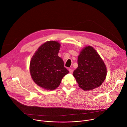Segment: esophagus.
Listing matches in <instances>:
<instances>
[{
	"instance_id": "34e87169",
	"label": "esophagus",
	"mask_w": 127,
	"mask_h": 127,
	"mask_svg": "<svg viewBox=\"0 0 127 127\" xmlns=\"http://www.w3.org/2000/svg\"><path fill=\"white\" fill-rule=\"evenodd\" d=\"M68 70H69L70 73H72V72H73V70H72L71 68H69V69H68Z\"/></svg>"
}]
</instances>
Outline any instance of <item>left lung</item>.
Wrapping results in <instances>:
<instances>
[{
	"mask_svg": "<svg viewBox=\"0 0 127 127\" xmlns=\"http://www.w3.org/2000/svg\"><path fill=\"white\" fill-rule=\"evenodd\" d=\"M78 64L73 75L81 88L85 91L90 90L102 85L106 77V66L92 46H86L81 50Z\"/></svg>",
	"mask_w": 127,
	"mask_h": 127,
	"instance_id": "1",
	"label": "left lung"
}]
</instances>
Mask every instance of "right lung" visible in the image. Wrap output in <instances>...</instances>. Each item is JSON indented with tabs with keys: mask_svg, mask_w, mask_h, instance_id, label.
<instances>
[{
	"mask_svg": "<svg viewBox=\"0 0 127 127\" xmlns=\"http://www.w3.org/2000/svg\"><path fill=\"white\" fill-rule=\"evenodd\" d=\"M60 44L49 41L41 45L31 59L32 78L39 86L46 90L56 89L62 78L69 73L62 59L58 56Z\"/></svg>",
	"mask_w": 127,
	"mask_h": 127,
	"instance_id": "add662e5",
	"label": "right lung"
}]
</instances>
